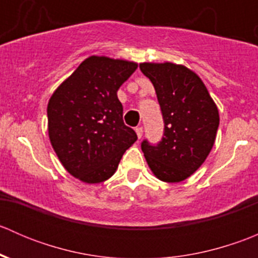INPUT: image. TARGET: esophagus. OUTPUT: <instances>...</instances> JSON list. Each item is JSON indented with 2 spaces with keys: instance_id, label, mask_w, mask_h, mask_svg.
<instances>
[{
  "instance_id": "esophagus-1",
  "label": "esophagus",
  "mask_w": 258,
  "mask_h": 258,
  "mask_svg": "<svg viewBox=\"0 0 258 258\" xmlns=\"http://www.w3.org/2000/svg\"><path fill=\"white\" fill-rule=\"evenodd\" d=\"M135 131H136L137 137H139V140L141 139L142 134H144V128H142V127H136V130H135Z\"/></svg>"
}]
</instances>
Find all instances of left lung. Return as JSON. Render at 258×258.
<instances>
[{
	"instance_id": "obj_1",
	"label": "left lung",
	"mask_w": 258,
	"mask_h": 258,
	"mask_svg": "<svg viewBox=\"0 0 258 258\" xmlns=\"http://www.w3.org/2000/svg\"><path fill=\"white\" fill-rule=\"evenodd\" d=\"M156 90L162 112L160 144L144 140L141 148L153 175L163 182L188 178L205 162L215 144L220 116L202 80L182 64H140Z\"/></svg>"
}]
</instances>
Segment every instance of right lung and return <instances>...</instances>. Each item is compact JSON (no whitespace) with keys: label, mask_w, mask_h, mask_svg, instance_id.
I'll list each match as a JSON object with an SVG mask.
<instances>
[{"label":"right lung","mask_w":258,"mask_h":258,"mask_svg":"<svg viewBox=\"0 0 258 258\" xmlns=\"http://www.w3.org/2000/svg\"><path fill=\"white\" fill-rule=\"evenodd\" d=\"M136 69L135 62L91 56L49 98V141L63 167L82 182L110 178L136 142V132L123 123L117 97Z\"/></svg>","instance_id":"add662e5"}]
</instances>
